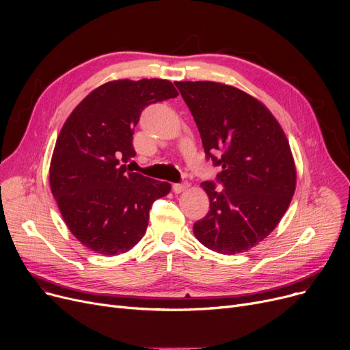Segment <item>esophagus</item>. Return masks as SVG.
<instances>
[{"mask_svg":"<svg viewBox=\"0 0 350 350\" xmlns=\"http://www.w3.org/2000/svg\"><path fill=\"white\" fill-rule=\"evenodd\" d=\"M186 189H189V183L187 181H181V183H176V185H173V191L176 194L183 193Z\"/></svg>","mask_w":350,"mask_h":350,"instance_id":"obj_1","label":"esophagus"}]
</instances>
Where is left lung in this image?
Here are the masks:
<instances>
[{"label": "left lung", "instance_id": "left-lung-1", "mask_svg": "<svg viewBox=\"0 0 350 350\" xmlns=\"http://www.w3.org/2000/svg\"><path fill=\"white\" fill-rule=\"evenodd\" d=\"M176 86L196 120L206 159L221 167L215 180L201 183L210 210L194 223V235L215 252H244L278 226L295 193L289 143L269 110L245 92L208 81Z\"/></svg>", "mask_w": 350, "mask_h": 350}]
</instances>
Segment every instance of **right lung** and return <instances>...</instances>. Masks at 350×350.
<instances>
[{
  "instance_id": "right-lung-1",
  "label": "right lung",
  "mask_w": 350,
  "mask_h": 350,
  "mask_svg": "<svg viewBox=\"0 0 350 350\" xmlns=\"http://www.w3.org/2000/svg\"><path fill=\"white\" fill-rule=\"evenodd\" d=\"M178 96L165 79L113 81L75 107L55 144L49 183L70 232L103 255L132 250L146 232L149 211L170 185L135 173V127L143 109Z\"/></svg>"
}]
</instances>
